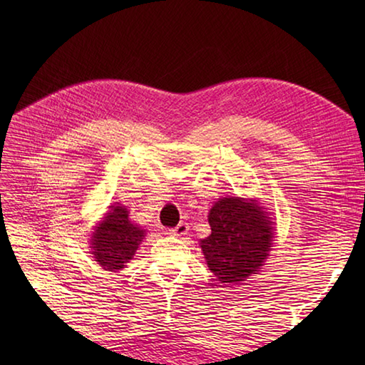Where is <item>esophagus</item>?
I'll return each instance as SVG.
<instances>
[{"label": "esophagus", "mask_w": 365, "mask_h": 365, "mask_svg": "<svg viewBox=\"0 0 365 365\" xmlns=\"http://www.w3.org/2000/svg\"><path fill=\"white\" fill-rule=\"evenodd\" d=\"M188 230H190L188 224H187V222H180V224H178V226H175L174 229H170L169 234H170V235H175V237H183V235L188 234Z\"/></svg>", "instance_id": "1"}]
</instances>
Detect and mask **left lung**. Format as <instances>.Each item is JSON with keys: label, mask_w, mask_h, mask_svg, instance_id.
Masks as SVG:
<instances>
[{"label": "left lung", "mask_w": 365, "mask_h": 365, "mask_svg": "<svg viewBox=\"0 0 365 365\" xmlns=\"http://www.w3.org/2000/svg\"><path fill=\"white\" fill-rule=\"evenodd\" d=\"M212 234L200 240L207 265L224 284L255 274L273 242V227L255 202L238 197L218 200L208 215Z\"/></svg>", "instance_id": "1"}]
</instances>
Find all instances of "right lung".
I'll return each mask as SVG.
<instances>
[{
  "label": "right lung",
  "instance_id": "obj_1",
  "mask_svg": "<svg viewBox=\"0 0 365 365\" xmlns=\"http://www.w3.org/2000/svg\"><path fill=\"white\" fill-rule=\"evenodd\" d=\"M144 232L131 224L125 207L113 205L92 234L91 247L96 262L108 271L122 269L135 255Z\"/></svg>",
  "mask_w": 365,
  "mask_h": 365
}]
</instances>
